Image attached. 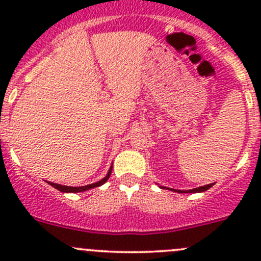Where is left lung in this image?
<instances>
[{
    "label": "left lung",
    "instance_id": "8db88e82",
    "mask_svg": "<svg viewBox=\"0 0 261 261\" xmlns=\"http://www.w3.org/2000/svg\"><path fill=\"white\" fill-rule=\"evenodd\" d=\"M215 183H211V184H207V186H203V187H198V188H193V189H189V191H179V189H172V191L174 192H178V193H201V192H204L207 191V189H210L211 187L213 186ZM160 188H167V187H162L159 186Z\"/></svg>",
    "mask_w": 261,
    "mask_h": 261
}]
</instances>
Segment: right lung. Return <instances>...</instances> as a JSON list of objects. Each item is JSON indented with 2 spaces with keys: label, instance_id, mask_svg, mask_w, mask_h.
<instances>
[{
  "label": "right lung",
  "instance_id": "obj_1",
  "mask_svg": "<svg viewBox=\"0 0 261 261\" xmlns=\"http://www.w3.org/2000/svg\"><path fill=\"white\" fill-rule=\"evenodd\" d=\"M112 173V165L111 168L109 169V172H107L106 177L102 178L99 181H96V183H92V184H88V186H83V187H69V186H62V184H57V183H51V181H49V184L51 187H54L55 189H58V191L63 192V193H78V192H86L88 191V189L91 188H94V187H99L102 186V184L106 183L107 180H109L110 175H111Z\"/></svg>",
  "mask_w": 261,
  "mask_h": 261
}]
</instances>
